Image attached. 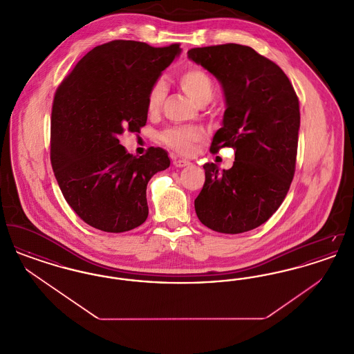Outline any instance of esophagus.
<instances>
[{
  "label": "esophagus",
  "instance_id": "1",
  "mask_svg": "<svg viewBox=\"0 0 354 354\" xmlns=\"http://www.w3.org/2000/svg\"><path fill=\"white\" fill-rule=\"evenodd\" d=\"M172 163H174L175 167H185V166L189 165V162L185 160V159H174Z\"/></svg>",
  "mask_w": 354,
  "mask_h": 354
}]
</instances>
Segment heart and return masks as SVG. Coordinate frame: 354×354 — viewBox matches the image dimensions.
<instances>
[{"label":"heart","instance_id":"b5f03b06","mask_svg":"<svg viewBox=\"0 0 354 354\" xmlns=\"http://www.w3.org/2000/svg\"><path fill=\"white\" fill-rule=\"evenodd\" d=\"M179 84L185 93L199 106L214 98L215 84L212 77L202 68L189 66L179 73ZM167 86L163 78L152 82L146 98L149 113H156L166 97ZM202 139V131L196 127H171L160 134V140L180 153H191L194 145Z\"/></svg>","mask_w":354,"mask_h":354}]
</instances>
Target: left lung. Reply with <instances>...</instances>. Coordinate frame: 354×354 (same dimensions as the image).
<instances>
[{"label":"left lung","mask_w":354,"mask_h":354,"mask_svg":"<svg viewBox=\"0 0 354 354\" xmlns=\"http://www.w3.org/2000/svg\"><path fill=\"white\" fill-rule=\"evenodd\" d=\"M188 58L219 81L227 109L211 151L235 150L221 172L205 163V182L195 199L203 224L221 234L251 231L270 219L292 183L300 129L299 98L286 73L250 46L195 48Z\"/></svg>","instance_id":"left-lung-1"}]
</instances>
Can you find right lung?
I'll return each mask as SVG.
<instances>
[{
    "label": "right lung",
    "instance_id": "obj_1",
    "mask_svg": "<svg viewBox=\"0 0 354 354\" xmlns=\"http://www.w3.org/2000/svg\"><path fill=\"white\" fill-rule=\"evenodd\" d=\"M179 53V44L115 39L88 51L55 91L51 167L68 205L97 230L126 232L149 216L147 183L169 155L151 147L136 158L119 136L146 124L147 91Z\"/></svg>",
    "mask_w": 354,
    "mask_h": 354
}]
</instances>
